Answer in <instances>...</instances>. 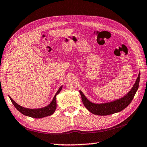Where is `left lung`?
Instances as JSON below:
<instances>
[{
  "label": "left lung",
  "mask_w": 147,
  "mask_h": 147,
  "mask_svg": "<svg viewBox=\"0 0 147 147\" xmlns=\"http://www.w3.org/2000/svg\"><path fill=\"white\" fill-rule=\"evenodd\" d=\"M139 80H140V73L139 74L136 83L134 84L133 88H131L130 91L126 96L119 99V100L111 102L100 104H93L90 101H89L86 96H84L82 92L80 91V93L82 96V102L86 108L91 113L94 114V115H108L119 112V111L123 110L124 108H126L130 104L131 100H133L136 91L139 88Z\"/></svg>",
  "instance_id": "obj_1"
}]
</instances>
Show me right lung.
I'll return each mask as SVG.
<instances>
[{
  "mask_svg": "<svg viewBox=\"0 0 147 147\" xmlns=\"http://www.w3.org/2000/svg\"><path fill=\"white\" fill-rule=\"evenodd\" d=\"M61 88H62V86L61 88H59L58 91H57V93H56L53 101L51 102V103L47 107H45V108H41V109H28V108H23V107H22L21 106H19V104H17L16 102H15L13 99L10 97V96H9V98H10L11 102L13 103L14 106L16 107V108L21 113H23V115L31 117H33V118H37V119L42 118V117H45L51 115L52 114H53V113L55 111L56 108V97L57 94H58L61 90Z\"/></svg>",
  "mask_w": 147,
  "mask_h": 147,
  "instance_id": "obj_1",
  "label": "right lung"
}]
</instances>
